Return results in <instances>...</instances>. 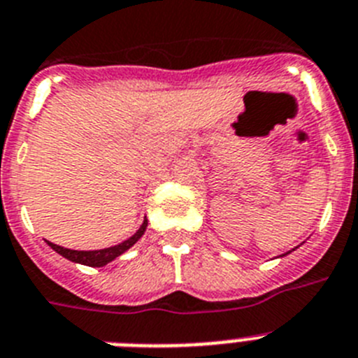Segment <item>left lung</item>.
I'll return each instance as SVG.
<instances>
[{
  "mask_svg": "<svg viewBox=\"0 0 358 358\" xmlns=\"http://www.w3.org/2000/svg\"><path fill=\"white\" fill-rule=\"evenodd\" d=\"M296 249V248H295ZM295 249H291V251H287V253H284V255H280V257H286V255H289V253H293V251H295Z\"/></svg>",
  "mask_w": 358,
  "mask_h": 358,
  "instance_id": "obj_1",
  "label": "left lung"
}]
</instances>
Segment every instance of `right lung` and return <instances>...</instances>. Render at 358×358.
I'll list each match as a JSON object with an SVG mask.
<instances>
[{
    "label": "right lung",
    "instance_id": "right-lung-1",
    "mask_svg": "<svg viewBox=\"0 0 358 358\" xmlns=\"http://www.w3.org/2000/svg\"><path fill=\"white\" fill-rule=\"evenodd\" d=\"M147 218H143V224L138 227V231L134 233L131 238L123 240L122 244H116V245H110V248H105V249H94V251H78V249H67V248H62V245H56L52 242L47 240V244L56 251L58 255H62L63 258H67L71 262L74 264H83V266H91V267H103L107 266L109 262L116 260L120 255H123L125 251L133 248L136 244L138 240L142 238L143 233L147 229Z\"/></svg>",
    "mask_w": 358,
    "mask_h": 358
}]
</instances>
